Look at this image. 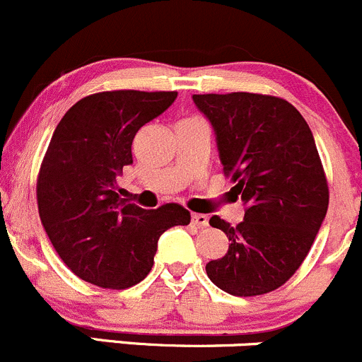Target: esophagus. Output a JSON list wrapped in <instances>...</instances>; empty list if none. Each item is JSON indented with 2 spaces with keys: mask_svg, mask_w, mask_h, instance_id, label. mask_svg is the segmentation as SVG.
<instances>
[{
  "mask_svg": "<svg viewBox=\"0 0 362 362\" xmlns=\"http://www.w3.org/2000/svg\"><path fill=\"white\" fill-rule=\"evenodd\" d=\"M192 223L193 225H197L199 228H206L209 225V218L206 214H193L192 216Z\"/></svg>",
  "mask_w": 362,
  "mask_h": 362,
  "instance_id": "obj_1",
  "label": "esophagus"
}]
</instances>
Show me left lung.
<instances>
[{"instance_id": "8db88e82", "label": "left lung", "mask_w": 362, "mask_h": 362, "mask_svg": "<svg viewBox=\"0 0 362 362\" xmlns=\"http://www.w3.org/2000/svg\"><path fill=\"white\" fill-rule=\"evenodd\" d=\"M193 100L214 127L223 173L245 206L237 226L209 219L230 240L226 255L206 264L209 279L233 296L275 291L307 258L329 204L310 127L275 95L230 92Z\"/></svg>"}]
</instances>
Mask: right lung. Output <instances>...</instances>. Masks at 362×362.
<instances>
[{"label":"right lung","instance_id":"add662e5","mask_svg":"<svg viewBox=\"0 0 362 362\" xmlns=\"http://www.w3.org/2000/svg\"><path fill=\"white\" fill-rule=\"evenodd\" d=\"M177 92L110 90L71 106L55 127L36 181L40 218L59 258L76 277L127 289L150 274L165 230L188 225L180 204L125 202L117 177L132 163V141Z\"/></svg>","mask_w":362,"mask_h":362}]
</instances>
